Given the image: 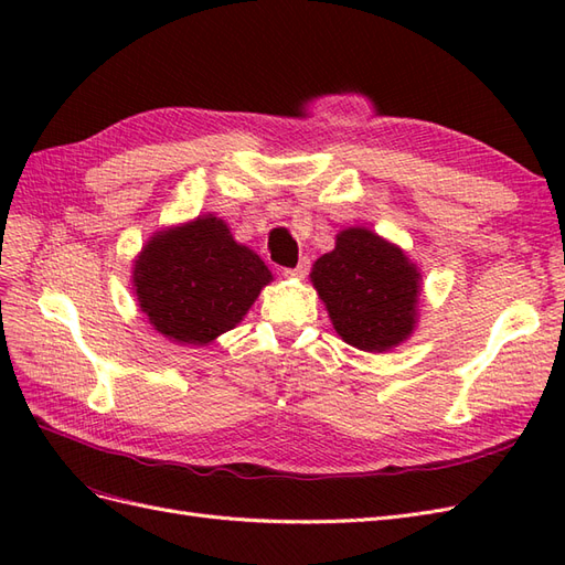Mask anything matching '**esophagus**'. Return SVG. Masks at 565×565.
I'll list each match as a JSON object with an SVG mask.
<instances>
[{
	"label": "esophagus",
	"mask_w": 565,
	"mask_h": 565,
	"mask_svg": "<svg viewBox=\"0 0 565 565\" xmlns=\"http://www.w3.org/2000/svg\"><path fill=\"white\" fill-rule=\"evenodd\" d=\"M309 268H311L309 256H301L299 264L295 268H285V276L287 278H306V273H309Z\"/></svg>",
	"instance_id": "1"
}]
</instances>
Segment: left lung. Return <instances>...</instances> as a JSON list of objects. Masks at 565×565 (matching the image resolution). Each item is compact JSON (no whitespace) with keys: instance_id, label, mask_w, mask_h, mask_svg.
I'll use <instances>...</instances> for the list:
<instances>
[{"instance_id":"1","label":"left lung","mask_w":565,"mask_h":565,"mask_svg":"<svg viewBox=\"0 0 565 565\" xmlns=\"http://www.w3.org/2000/svg\"><path fill=\"white\" fill-rule=\"evenodd\" d=\"M419 270L405 252L367 228H347L313 264L311 282L347 344L382 353L413 334Z\"/></svg>"}]
</instances>
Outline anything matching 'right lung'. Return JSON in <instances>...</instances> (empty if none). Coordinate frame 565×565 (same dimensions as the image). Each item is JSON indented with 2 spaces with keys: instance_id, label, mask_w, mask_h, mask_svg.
Here are the masks:
<instances>
[{
  "instance_id": "right-lung-1",
  "label": "right lung",
  "mask_w": 565,
  "mask_h": 565,
  "mask_svg": "<svg viewBox=\"0 0 565 565\" xmlns=\"http://www.w3.org/2000/svg\"><path fill=\"white\" fill-rule=\"evenodd\" d=\"M131 280L152 328L204 347L245 318L273 276L259 254L233 241L224 218L204 214L152 235Z\"/></svg>"
}]
</instances>
